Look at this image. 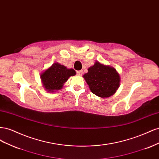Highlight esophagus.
Segmentation results:
<instances>
[{
    "instance_id": "34e87169",
    "label": "esophagus",
    "mask_w": 159,
    "mask_h": 159,
    "mask_svg": "<svg viewBox=\"0 0 159 159\" xmlns=\"http://www.w3.org/2000/svg\"><path fill=\"white\" fill-rule=\"evenodd\" d=\"M76 73H77V75H82V74H83V71H81V70L77 71H76Z\"/></svg>"
}]
</instances>
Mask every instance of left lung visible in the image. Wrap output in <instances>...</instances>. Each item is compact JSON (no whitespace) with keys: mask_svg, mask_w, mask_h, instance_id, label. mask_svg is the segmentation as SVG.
<instances>
[{"mask_svg":"<svg viewBox=\"0 0 159 159\" xmlns=\"http://www.w3.org/2000/svg\"><path fill=\"white\" fill-rule=\"evenodd\" d=\"M88 70L83 77L93 94L104 98L116 92L119 87L120 76L114 68L97 61Z\"/></svg>","mask_w":159,"mask_h":159,"instance_id":"8db88e82","label":"left lung"}]
</instances>
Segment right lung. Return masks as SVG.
Masks as SVG:
<instances>
[{
    "mask_svg": "<svg viewBox=\"0 0 159 159\" xmlns=\"http://www.w3.org/2000/svg\"><path fill=\"white\" fill-rule=\"evenodd\" d=\"M75 74L74 70L56 62L41 74L40 78L45 89L52 93L61 89L70 77Z\"/></svg>",
    "mask_w": 159,
    "mask_h": 159,
    "instance_id": "right-lung-1",
    "label": "right lung"
}]
</instances>
